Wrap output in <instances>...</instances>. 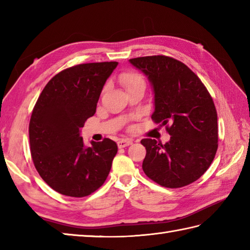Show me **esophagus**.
Wrapping results in <instances>:
<instances>
[{
    "label": "esophagus",
    "instance_id": "34e87169",
    "mask_svg": "<svg viewBox=\"0 0 250 250\" xmlns=\"http://www.w3.org/2000/svg\"><path fill=\"white\" fill-rule=\"evenodd\" d=\"M131 144H132V141L130 140H120L118 143H117V145H118L119 148H125Z\"/></svg>",
    "mask_w": 250,
    "mask_h": 250
}]
</instances>
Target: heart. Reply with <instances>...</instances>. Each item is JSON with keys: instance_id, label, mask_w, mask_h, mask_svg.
Wrapping results in <instances>:
<instances>
[{"instance_id": "1", "label": "heart", "mask_w": 250, "mask_h": 250, "mask_svg": "<svg viewBox=\"0 0 250 250\" xmlns=\"http://www.w3.org/2000/svg\"><path fill=\"white\" fill-rule=\"evenodd\" d=\"M119 78L122 84L125 87V89H128L137 83H145V79L143 77L142 74L132 70L121 73Z\"/></svg>"}]
</instances>
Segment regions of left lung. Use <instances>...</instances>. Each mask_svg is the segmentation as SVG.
I'll return each instance as SVG.
<instances>
[{
	"mask_svg": "<svg viewBox=\"0 0 250 250\" xmlns=\"http://www.w3.org/2000/svg\"><path fill=\"white\" fill-rule=\"evenodd\" d=\"M144 72L155 92L151 119L166 125V144L143 139L146 148L143 171L162 187L182 188L203 175L218 148L217 110L208 90L190 68L167 56L130 59Z\"/></svg>",
	"mask_w": 250,
	"mask_h": 250,
	"instance_id": "8db88e82",
	"label": "left lung"
}]
</instances>
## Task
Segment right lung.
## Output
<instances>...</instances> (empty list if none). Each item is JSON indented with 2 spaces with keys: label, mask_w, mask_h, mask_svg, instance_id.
I'll return each instance as SVG.
<instances>
[{
  "label": "right lung",
  "mask_w": 250,
  "mask_h": 250,
  "mask_svg": "<svg viewBox=\"0 0 250 250\" xmlns=\"http://www.w3.org/2000/svg\"><path fill=\"white\" fill-rule=\"evenodd\" d=\"M117 64L94 62L65 68L47 83L32 110V160L44 182L63 195H90L108 176L117 144L104 139L84 147L79 129L95 114L101 91Z\"/></svg>",
  "instance_id": "obj_1"
}]
</instances>
